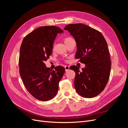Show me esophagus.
<instances>
[{"instance_id": "obj_1", "label": "esophagus", "mask_w": 128, "mask_h": 128, "mask_svg": "<svg viewBox=\"0 0 128 128\" xmlns=\"http://www.w3.org/2000/svg\"><path fill=\"white\" fill-rule=\"evenodd\" d=\"M65 71L66 72H67V71H68L69 70H70V66H67V65H66V66H65Z\"/></svg>"}]
</instances>
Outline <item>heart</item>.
<instances>
[{
	"instance_id": "b5f03b06",
	"label": "heart",
	"mask_w": 128,
	"mask_h": 128,
	"mask_svg": "<svg viewBox=\"0 0 128 128\" xmlns=\"http://www.w3.org/2000/svg\"><path fill=\"white\" fill-rule=\"evenodd\" d=\"M72 38H70V37H66V38H65L64 39V42L66 44V43H67L69 41H70V40H72Z\"/></svg>"
}]
</instances>
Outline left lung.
Masks as SVG:
<instances>
[{
	"label": "left lung",
	"instance_id": "left-lung-1",
	"mask_svg": "<svg viewBox=\"0 0 128 128\" xmlns=\"http://www.w3.org/2000/svg\"><path fill=\"white\" fill-rule=\"evenodd\" d=\"M64 29L76 42V58L86 65L81 72L76 66L70 68L76 72L75 90L82 97H95L104 90L110 75L111 60L106 40L101 32L82 23L68 24Z\"/></svg>",
	"mask_w": 128,
	"mask_h": 128
}]
</instances>
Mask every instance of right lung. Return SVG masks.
Masks as SVG:
<instances>
[{
  "mask_svg": "<svg viewBox=\"0 0 128 128\" xmlns=\"http://www.w3.org/2000/svg\"><path fill=\"white\" fill-rule=\"evenodd\" d=\"M63 31L54 26H41L26 36L20 50V74L26 89L38 100L47 101L54 97L65 68L52 70L44 63L51 54L58 34Z\"/></svg>",
  "mask_w": 128,
  "mask_h": 128,
  "instance_id": "add662e5",
  "label": "right lung"
}]
</instances>
